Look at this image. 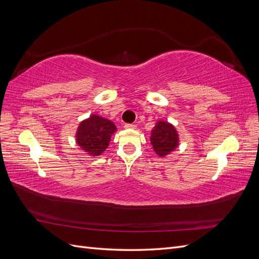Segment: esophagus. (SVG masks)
<instances>
[{
  "mask_svg": "<svg viewBox=\"0 0 259 259\" xmlns=\"http://www.w3.org/2000/svg\"><path fill=\"white\" fill-rule=\"evenodd\" d=\"M124 128H126V130H135L136 128V125L135 124H125L124 125Z\"/></svg>",
  "mask_w": 259,
  "mask_h": 259,
  "instance_id": "1",
  "label": "esophagus"
}]
</instances>
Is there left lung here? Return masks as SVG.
I'll use <instances>...</instances> for the list:
<instances>
[{"mask_svg": "<svg viewBox=\"0 0 259 259\" xmlns=\"http://www.w3.org/2000/svg\"><path fill=\"white\" fill-rule=\"evenodd\" d=\"M150 143L156 155L164 158L179 146V134L173 124L165 120L156 121L150 133Z\"/></svg>", "mask_w": 259, "mask_h": 259, "instance_id": "left-lung-1", "label": "left lung"}]
</instances>
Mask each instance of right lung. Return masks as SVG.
I'll return each mask as SVG.
<instances>
[{"mask_svg": "<svg viewBox=\"0 0 259 259\" xmlns=\"http://www.w3.org/2000/svg\"><path fill=\"white\" fill-rule=\"evenodd\" d=\"M116 131L111 120L93 113L80 122L75 132V142L84 153L95 158L105 152Z\"/></svg>", "mask_w": 259, "mask_h": 259, "instance_id": "right-lung-1", "label": "right lung"}]
</instances>
